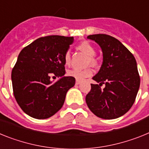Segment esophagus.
Wrapping results in <instances>:
<instances>
[{"instance_id":"34e87169","label":"esophagus","mask_w":149,"mask_h":149,"mask_svg":"<svg viewBox=\"0 0 149 149\" xmlns=\"http://www.w3.org/2000/svg\"><path fill=\"white\" fill-rule=\"evenodd\" d=\"M80 83H81V81H80V80H77V79H76V85H79Z\"/></svg>"}]
</instances>
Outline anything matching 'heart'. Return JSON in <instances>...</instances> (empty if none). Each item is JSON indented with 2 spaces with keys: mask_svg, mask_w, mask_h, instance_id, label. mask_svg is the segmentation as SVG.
<instances>
[{
  "mask_svg": "<svg viewBox=\"0 0 149 149\" xmlns=\"http://www.w3.org/2000/svg\"><path fill=\"white\" fill-rule=\"evenodd\" d=\"M79 49L80 50H82V52L88 55L89 58V62L92 65H95L97 63L96 60L94 58V56L96 55V50L94 49V46L91 45L88 41H84V42H81L78 46ZM64 61L66 65H69L70 63V51H67L64 54ZM93 72L92 70L88 67V68H85V69H79V68H73L72 70H70L67 72V74L70 76H72L73 78H75L77 80H82L83 79L88 77L92 75Z\"/></svg>",
  "mask_w": 149,
  "mask_h": 149,
  "instance_id": "obj_1",
  "label": "heart"
}]
</instances>
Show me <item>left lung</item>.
I'll return each instance as SVG.
<instances>
[{
	"mask_svg": "<svg viewBox=\"0 0 149 149\" xmlns=\"http://www.w3.org/2000/svg\"><path fill=\"white\" fill-rule=\"evenodd\" d=\"M101 48L103 63L93 79L99 85L91 84L86 95L88 107L96 116L115 119L125 115L135 101L140 85L134 56L118 40L107 34L87 37ZM105 84L101 90L100 86Z\"/></svg>",
	"mask_w": 149,
	"mask_h": 149,
	"instance_id": "left-lung-1",
	"label": "left lung"
}]
</instances>
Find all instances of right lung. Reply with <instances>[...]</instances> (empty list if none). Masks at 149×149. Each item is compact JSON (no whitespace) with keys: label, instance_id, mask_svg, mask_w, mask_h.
<instances>
[{"label":"right lung","instance_id":"1","mask_svg":"<svg viewBox=\"0 0 149 149\" xmlns=\"http://www.w3.org/2000/svg\"><path fill=\"white\" fill-rule=\"evenodd\" d=\"M73 37L48 36L37 39L19 53L12 70L13 94L21 109L37 119L54 116L64 105L76 79L65 76L64 54ZM58 77L56 82L51 76Z\"/></svg>","mask_w":149,"mask_h":149}]
</instances>
